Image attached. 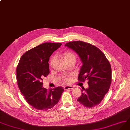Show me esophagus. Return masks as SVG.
I'll list each match as a JSON object with an SVG mask.
<instances>
[{
	"mask_svg": "<svg viewBox=\"0 0 130 130\" xmlns=\"http://www.w3.org/2000/svg\"><path fill=\"white\" fill-rule=\"evenodd\" d=\"M64 89L65 90H68V89H73V87L72 86H66L64 87Z\"/></svg>",
	"mask_w": 130,
	"mask_h": 130,
	"instance_id": "34e87169",
	"label": "esophagus"
}]
</instances>
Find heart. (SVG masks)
I'll list each match as a JSON object with an SVG mask.
<instances>
[{
	"mask_svg": "<svg viewBox=\"0 0 130 130\" xmlns=\"http://www.w3.org/2000/svg\"><path fill=\"white\" fill-rule=\"evenodd\" d=\"M63 57L64 58L65 60H66V59H68L69 58H71V57H75V56L73 54H72V53H71L70 52H65L64 55H63ZM55 57H51V58L50 59V65L51 66H52L53 65V64H54V61H55ZM65 80L66 81H69V79L68 78H65Z\"/></svg>",
	"mask_w": 130,
	"mask_h": 130,
	"instance_id": "1",
	"label": "heart"
}]
</instances>
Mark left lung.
Masks as SVG:
<instances>
[{"mask_svg":"<svg viewBox=\"0 0 130 130\" xmlns=\"http://www.w3.org/2000/svg\"><path fill=\"white\" fill-rule=\"evenodd\" d=\"M77 54L82 62L78 80H88V88L77 101L87 108L99 104L109 91L111 83V68L103 53L99 48L83 41H73L65 45Z\"/></svg>","mask_w":130,"mask_h":130,"instance_id":"8db88e82","label":"left lung"}]
</instances>
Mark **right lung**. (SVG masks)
Here are the masks:
<instances>
[{
    "instance_id": "obj_1",
    "label": "right lung",
    "mask_w": 130,
    "mask_h": 130,
    "mask_svg": "<svg viewBox=\"0 0 130 130\" xmlns=\"http://www.w3.org/2000/svg\"><path fill=\"white\" fill-rule=\"evenodd\" d=\"M61 43H44L27 51L21 57L17 68L18 87L27 102L34 108L47 110L58 102L64 88L47 89L42 78L49 74V58Z\"/></svg>"
}]
</instances>
